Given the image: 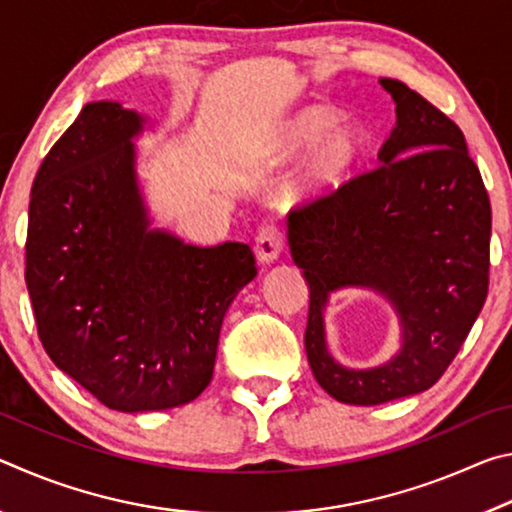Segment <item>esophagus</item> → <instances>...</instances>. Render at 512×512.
Masks as SVG:
<instances>
[{"label": "esophagus", "mask_w": 512, "mask_h": 512, "mask_svg": "<svg viewBox=\"0 0 512 512\" xmlns=\"http://www.w3.org/2000/svg\"><path fill=\"white\" fill-rule=\"evenodd\" d=\"M284 248V232L275 221H266L262 228L257 230L255 237V255L262 264H271L280 257Z\"/></svg>", "instance_id": "esophagus-1"}]
</instances>
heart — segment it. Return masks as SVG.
I'll return each mask as SVG.
<instances>
[{
    "mask_svg": "<svg viewBox=\"0 0 512 512\" xmlns=\"http://www.w3.org/2000/svg\"><path fill=\"white\" fill-rule=\"evenodd\" d=\"M339 115L329 108H314L300 115L291 126L284 131V140L289 146H300L318 140L320 135L327 133L329 128L336 126ZM361 151V135L357 131H341L329 137L323 144L316 160V178L320 183H339L345 173L357 160Z\"/></svg>",
    "mask_w": 512,
    "mask_h": 512,
    "instance_id": "1",
    "label": "heart"
}]
</instances>
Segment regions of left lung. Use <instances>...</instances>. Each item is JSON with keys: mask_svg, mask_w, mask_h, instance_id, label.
I'll list each match as a JSON object with an SVG mask.
<instances>
[{"mask_svg": "<svg viewBox=\"0 0 512 512\" xmlns=\"http://www.w3.org/2000/svg\"><path fill=\"white\" fill-rule=\"evenodd\" d=\"M379 83L395 101L397 126L377 167L289 216L293 262L309 284L311 372L336 400L361 406L436 384L490 282V198L463 131L406 83ZM343 286L384 292L401 316V343L370 369L343 367L326 350L322 309Z\"/></svg>", "mask_w": 512, "mask_h": 512, "instance_id": "left-lung-1", "label": "left lung"}]
</instances>
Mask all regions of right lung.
<instances>
[{
  "instance_id": "obj_1",
  "label": "right lung",
  "mask_w": 512,
  "mask_h": 512,
  "mask_svg": "<svg viewBox=\"0 0 512 512\" xmlns=\"http://www.w3.org/2000/svg\"><path fill=\"white\" fill-rule=\"evenodd\" d=\"M142 121L94 101L51 146L31 187L24 271L49 359L126 413L205 391L225 311L257 275L246 244L149 230L131 142Z\"/></svg>"
}]
</instances>
